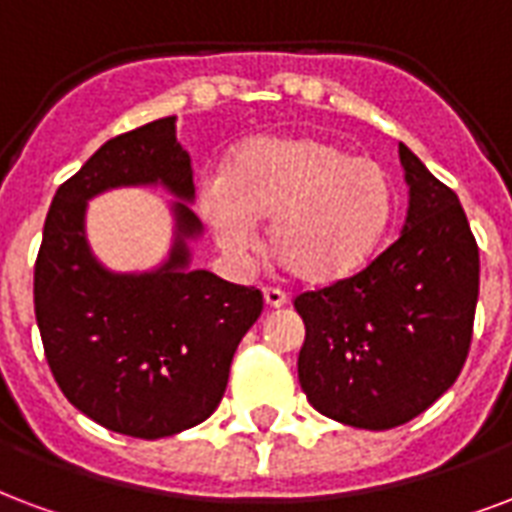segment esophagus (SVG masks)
<instances>
[{"label": "esophagus", "mask_w": 512, "mask_h": 512, "mask_svg": "<svg viewBox=\"0 0 512 512\" xmlns=\"http://www.w3.org/2000/svg\"><path fill=\"white\" fill-rule=\"evenodd\" d=\"M263 298H266V306H271V309H279V306L287 304V295L279 287H263Z\"/></svg>", "instance_id": "obj_1"}]
</instances>
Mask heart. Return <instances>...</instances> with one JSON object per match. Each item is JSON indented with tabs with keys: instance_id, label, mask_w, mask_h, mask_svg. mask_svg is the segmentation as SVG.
Instances as JSON below:
<instances>
[{
	"instance_id": "1",
	"label": "heart",
	"mask_w": 512,
	"mask_h": 512,
	"mask_svg": "<svg viewBox=\"0 0 512 512\" xmlns=\"http://www.w3.org/2000/svg\"><path fill=\"white\" fill-rule=\"evenodd\" d=\"M391 170L314 135L241 143L222 179L200 192L219 244L244 255L268 222V255L290 276L323 285L374 255L396 214Z\"/></svg>"
}]
</instances>
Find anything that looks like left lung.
<instances>
[{
    "instance_id": "left-lung-1",
    "label": "left lung",
    "mask_w": 512,
    "mask_h": 512,
    "mask_svg": "<svg viewBox=\"0 0 512 512\" xmlns=\"http://www.w3.org/2000/svg\"><path fill=\"white\" fill-rule=\"evenodd\" d=\"M410 184L401 236L352 276L295 295L306 325L298 380L314 410L385 431L418 418L464 369L480 255L448 184L399 143Z\"/></svg>"
}]
</instances>
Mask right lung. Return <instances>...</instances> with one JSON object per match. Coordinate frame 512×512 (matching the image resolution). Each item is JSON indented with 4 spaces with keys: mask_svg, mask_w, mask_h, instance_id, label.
<instances>
[{
    "mask_svg": "<svg viewBox=\"0 0 512 512\" xmlns=\"http://www.w3.org/2000/svg\"><path fill=\"white\" fill-rule=\"evenodd\" d=\"M162 181L192 200L189 154L176 119L116 135L56 189L34 263V317L45 361L67 401L105 429L173 437L217 410L230 361L263 312V293L189 271L192 208L176 203V244L151 274H111L86 244L83 214L97 192Z\"/></svg>",
    "mask_w": 512,
    "mask_h": 512,
    "instance_id": "right-lung-1",
    "label": "right lung"
}]
</instances>
